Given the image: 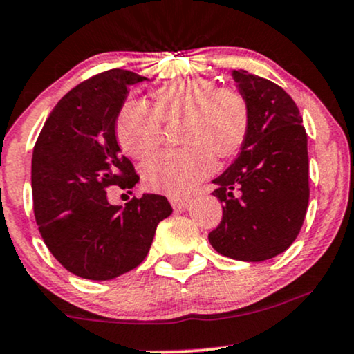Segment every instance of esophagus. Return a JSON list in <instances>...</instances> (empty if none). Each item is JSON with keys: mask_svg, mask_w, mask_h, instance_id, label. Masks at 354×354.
<instances>
[{"mask_svg": "<svg viewBox=\"0 0 354 354\" xmlns=\"http://www.w3.org/2000/svg\"><path fill=\"white\" fill-rule=\"evenodd\" d=\"M170 203H172V207L176 210H185L189 209L190 201H187V198H170Z\"/></svg>", "mask_w": 354, "mask_h": 354, "instance_id": "obj_1", "label": "esophagus"}]
</instances>
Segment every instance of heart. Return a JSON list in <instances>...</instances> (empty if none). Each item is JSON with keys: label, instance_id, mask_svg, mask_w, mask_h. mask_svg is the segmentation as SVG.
Segmentation results:
<instances>
[{"label": "heart", "instance_id": "b5f03b06", "mask_svg": "<svg viewBox=\"0 0 354 354\" xmlns=\"http://www.w3.org/2000/svg\"><path fill=\"white\" fill-rule=\"evenodd\" d=\"M250 104L235 87H218L207 77L182 79L152 93V109L139 101L122 104L115 136L127 156L145 159L159 149L165 126L180 124L182 151L160 153L145 164L149 190L182 198L215 167V159H235L250 132Z\"/></svg>", "mask_w": 354, "mask_h": 354}]
</instances>
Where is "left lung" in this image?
<instances>
[{"label": "left lung", "mask_w": 354, "mask_h": 354, "mask_svg": "<svg viewBox=\"0 0 354 354\" xmlns=\"http://www.w3.org/2000/svg\"><path fill=\"white\" fill-rule=\"evenodd\" d=\"M250 104V132L212 195L223 203L220 225L209 234L220 255L263 261L295 242L308 209V139L297 104L248 71L232 73Z\"/></svg>", "instance_id": "1"}]
</instances>
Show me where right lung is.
Instances as JSON below:
<instances>
[{"label": "right lung", "mask_w": 354, "mask_h": 354, "mask_svg": "<svg viewBox=\"0 0 354 354\" xmlns=\"http://www.w3.org/2000/svg\"><path fill=\"white\" fill-rule=\"evenodd\" d=\"M147 77L111 69L71 89L46 119L31 162L35 217L46 247L74 275L112 280L142 263L160 220L172 214L164 195L144 194L111 205L107 187L139 180L120 153L115 119L127 87Z\"/></svg>", "instance_id": "add662e5"}]
</instances>
